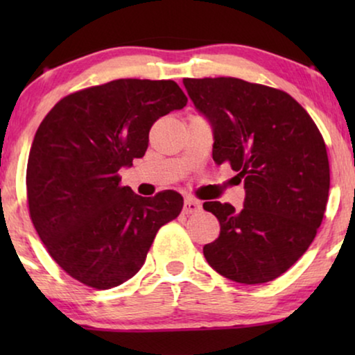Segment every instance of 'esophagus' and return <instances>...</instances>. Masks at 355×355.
<instances>
[{
	"label": "esophagus",
	"mask_w": 355,
	"mask_h": 355,
	"mask_svg": "<svg viewBox=\"0 0 355 355\" xmlns=\"http://www.w3.org/2000/svg\"><path fill=\"white\" fill-rule=\"evenodd\" d=\"M202 208V205L200 203H198L197 200H192V198H187L186 202H184V208H182V211L186 213V215H192V213H196V211H198Z\"/></svg>",
	"instance_id": "obj_1"
}]
</instances>
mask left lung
Here are the masks:
<instances>
[{
	"instance_id": "obj_1",
	"label": "left lung",
	"mask_w": 355,
	"mask_h": 355,
	"mask_svg": "<svg viewBox=\"0 0 355 355\" xmlns=\"http://www.w3.org/2000/svg\"><path fill=\"white\" fill-rule=\"evenodd\" d=\"M196 108L213 125V159L244 179L242 210L205 202L220 236L203 247L227 279L261 284L305 254L323 221L329 192L327 145L289 94L236 77L184 79Z\"/></svg>"
}]
</instances>
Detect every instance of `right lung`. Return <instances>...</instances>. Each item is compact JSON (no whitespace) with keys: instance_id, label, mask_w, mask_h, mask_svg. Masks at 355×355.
Returning a JSON list of instances; mask_svg holds the SVG:
<instances>
[{"instance_id":"obj_1","label":"right lung","mask_w":355,"mask_h":355,"mask_svg":"<svg viewBox=\"0 0 355 355\" xmlns=\"http://www.w3.org/2000/svg\"><path fill=\"white\" fill-rule=\"evenodd\" d=\"M187 103L174 80L118 79L66 95L33 137L28 213L51 259L94 289L125 283L142 268L158 230L179 216L182 197H140L119 169L142 158L162 116Z\"/></svg>"}]
</instances>
